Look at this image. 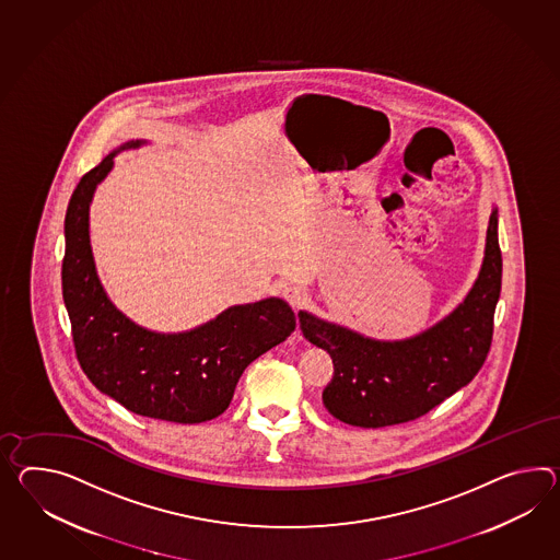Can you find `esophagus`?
Wrapping results in <instances>:
<instances>
[{"label": "esophagus", "instance_id": "esophagus-1", "mask_svg": "<svg viewBox=\"0 0 560 560\" xmlns=\"http://www.w3.org/2000/svg\"><path fill=\"white\" fill-rule=\"evenodd\" d=\"M283 298H285L293 307H300L301 303L307 298V293H305L303 287L287 285L285 289H283Z\"/></svg>", "mask_w": 560, "mask_h": 560}]
</instances>
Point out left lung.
Here are the masks:
<instances>
[{"label":"left lung","instance_id":"left-lung-1","mask_svg":"<svg viewBox=\"0 0 560 560\" xmlns=\"http://www.w3.org/2000/svg\"><path fill=\"white\" fill-rule=\"evenodd\" d=\"M502 289L498 212L486 238L478 281L464 303L435 328L402 341H376L300 314L301 331L334 360L326 409L341 423L378 429L409 423L474 381L490 352L493 312Z\"/></svg>","mask_w":560,"mask_h":560}]
</instances>
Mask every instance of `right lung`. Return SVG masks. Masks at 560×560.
<instances>
[{
  "label": "right lung",
  "instance_id": "1",
  "mask_svg": "<svg viewBox=\"0 0 560 560\" xmlns=\"http://www.w3.org/2000/svg\"><path fill=\"white\" fill-rule=\"evenodd\" d=\"M113 155L82 176L65 220L62 298L74 352L89 381L125 409L172 423H205L229 409L246 366L285 341L298 319L285 301L271 298L231 307L178 336L129 322L103 291L89 243V205Z\"/></svg>",
  "mask_w": 560,
  "mask_h": 560
}]
</instances>
